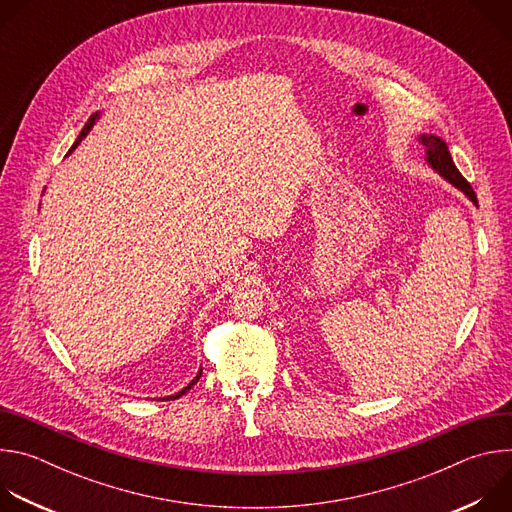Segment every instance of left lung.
I'll return each instance as SVG.
<instances>
[{"mask_svg": "<svg viewBox=\"0 0 512 512\" xmlns=\"http://www.w3.org/2000/svg\"><path fill=\"white\" fill-rule=\"evenodd\" d=\"M419 141L427 148V162L431 164V168L440 172L456 188H460L474 204H478L474 188L468 184V180L456 168V164H454V160H452V156L448 152L446 141H442L440 137H435V135H421Z\"/></svg>", "mask_w": 512, "mask_h": 512, "instance_id": "1", "label": "left lung"}]
</instances>
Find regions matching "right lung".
<instances>
[{
  "label": "right lung",
  "instance_id": "obj_1",
  "mask_svg": "<svg viewBox=\"0 0 512 512\" xmlns=\"http://www.w3.org/2000/svg\"><path fill=\"white\" fill-rule=\"evenodd\" d=\"M95 119H97V113H95V115H91V119H89V121H87V125H85V127H83V131H81V135H79V137H77V141H75V145H72V148H70V150H68V154H70V152H72V150H75V148H77V145H79V143H81V141H83V137H85V135H87V133H89V131H91V127H93V123H95ZM200 377H202V371H200V373H198V375H196V379H194V381H192V383H190V385H188V387H184V389H182V391H180V393H176V395H172V397H166V401H172V399H178V397H182V395H184V393H188V391H190V389H192V387H194V385H196V383H198V379H200Z\"/></svg>",
  "mask_w": 512,
  "mask_h": 512
}]
</instances>
